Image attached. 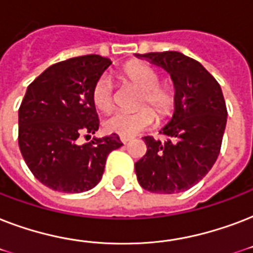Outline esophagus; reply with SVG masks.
Listing matches in <instances>:
<instances>
[{"instance_id": "1", "label": "esophagus", "mask_w": 253, "mask_h": 253, "mask_svg": "<svg viewBox=\"0 0 253 253\" xmlns=\"http://www.w3.org/2000/svg\"><path fill=\"white\" fill-rule=\"evenodd\" d=\"M119 139H121V142L122 143H127V142H130L131 139H132V136H123V135H121Z\"/></svg>"}]
</instances>
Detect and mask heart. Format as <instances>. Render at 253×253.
<instances>
[{
	"instance_id": "b5f03b06",
	"label": "heart",
	"mask_w": 253,
	"mask_h": 253,
	"mask_svg": "<svg viewBox=\"0 0 253 253\" xmlns=\"http://www.w3.org/2000/svg\"><path fill=\"white\" fill-rule=\"evenodd\" d=\"M121 79L140 90L136 107L142 109L132 113L115 111L109 115L103 121V128L107 132L131 136L152 126L156 121L155 114L159 119H164L172 113L176 103V89L169 81L160 83V75L155 68L143 63H130L121 71ZM91 99L99 111H109L113 107L114 87L109 77L102 76L97 80L91 90Z\"/></svg>"
}]
</instances>
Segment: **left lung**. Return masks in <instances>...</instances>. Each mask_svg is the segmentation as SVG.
I'll return each instance as SVG.
<instances>
[{"instance_id": "left-lung-1", "label": "left lung", "mask_w": 253, "mask_h": 253, "mask_svg": "<svg viewBox=\"0 0 253 253\" xmlns=\"http://www.w3.org/2000/svg\"><path fill=\"white\" fill-rule=\"evenodd\" d=\"M136 56L166 69L176 89L174 113L160 130L167 140L143 138L147 152L135 163L139 184L151 193L185 192L208 174L219 155L227 122L223 93L204 65L184 53Z\"/></svg>"}]
</instances>
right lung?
Returning a JSON list of instances; mask_svg holds the SVG:
<instances>
[{"label":"right lung","mask_w":253,"mask_h":253,"mask_svg":"<svg viewBox=\"0 0 253 253\" xmlns=\"http://www.w3.org/2000/svg\"><path fill=\"white\" fill-rule=\"evenodd\" d=\"M110 64L99 55L72 57L48 67L26 90L18 111V144L34 176L52 190L94 188L107 155L122 146L117 134L77 143L98 130L91 90Z\"/></svg>","instance_id":"1"}]
</instances>
